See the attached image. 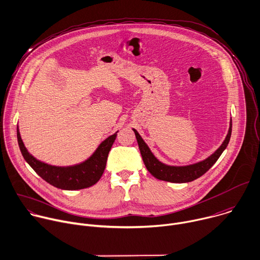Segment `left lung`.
Returning a JSON list of instances; mask_svg holds the SVG:
<instances>
[{
  "instance_id": "obj_1",
  "label": "left lung",
  "mask_w": 260,
  "mask_h": 260,
  "mask_svg": "<svg viewBox=\"0 0 260 260\" xmlns=\"http://www.w3.org/2000/svg\"><path fill=\"white\" fill-rule=\"evenodd\" d=\"M138 146L140 149L141 157L143 160V163L148 170V172L154 176L155 178H158L160 180L164 181H169V182H175V183H183V182H189L192 181L199 177H201L203 174H205L207 171H208L218 160V158L223 152V150L226 148L231 135H232V122L231 126L229 129V133L223 141V143L219 146V148L211 154L209 158H207L206 160L188 165V166H168L163 163H161L154 155L151 153L150 149L146 145V143L143 141L141 136L138 134V132L133 129Z\"/></svg>"
}]
</instances>
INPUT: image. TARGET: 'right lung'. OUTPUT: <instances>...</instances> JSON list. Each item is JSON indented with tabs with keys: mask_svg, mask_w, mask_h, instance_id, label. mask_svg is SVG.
I'll return each instance as SVG.
<instances>
[{
	"mask_svg": "<svg viewBox=\"0 0 260 260\" xmlns=\"http://www.w3.org/2000/svg\"><path fill=\"white\" fill-rule=\"evenodd\" d=\"M117 137V133L101 142L95 152L82 164L71 167H56L45 164L27 151L17 128V140L20 151L28 165L45 181L57 188L74 190L94 185L106 169L109 152Z\"/></svg>",
	"mask_w": 260,
	"mask_h": 260,
	"instance_id": "1",
	"label": "right lung"
}]
</instances>
